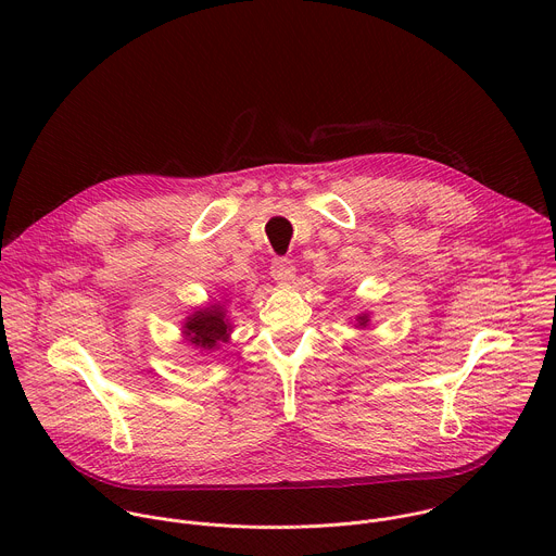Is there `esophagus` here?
<instances>
[{
	"instance_id": "34e87169",
	"label": "esophagus",
	"mask_w": 556,
	"mask_h": 556,
	"mask_svg": "<svg viewBox=\"0 0 556 556\" xmlns=\"http://www.w3.org/2000/svg\"><path fill=\"white\" fill-rule=\"evenodd\" d=\"M270 275L279 283H290L294 281V266L288 260H275L270 266Z\"/></svg>"
}]
</instances>
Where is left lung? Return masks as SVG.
<instances>
[{
	"mask_svg": "<svg viewBox=\"0 0 556 556\" xmlns=\"http://www.w3.org/2000/svg\"><path fill=\"white\" fill-rule=\"evenodd\" d=\"M369 321H371V314H369V312H358V314L354 316V328L363 330V328L369 326Z\"/></svg>",
	"mask_w": 556,
	"mask_h": 556,
	"instance_id": "8db88e82",
	"label": "left lung"
}]
</instances>
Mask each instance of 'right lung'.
Listing matches in <instances>:
<instances>
[{
    "mask_svg": "<svg viewBox=\"0 0 556 556\" xmlns=\"http://www.w3.org/2000/svg\"><path fill=\"white\" fill-rule=\"evenodd\" d=\"M226 299L195 307L182 321V341L189 343L202 356L219 350L222 343L230 341L232 324L226 316Z\"/></svg>",
    "mask_w": 556,
    "mask_h": 556,
    "instance_id": "1",
    "label": "right lung"
}]
</instances>
